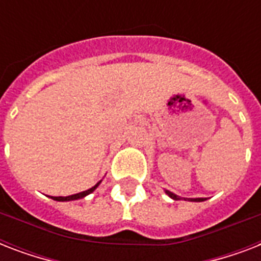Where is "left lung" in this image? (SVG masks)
<instances>
[{
	"label": "left lung",
	"instance_id": "8db88e82",
	"mask_svg": "<svg viewBox=\"0 0 261 261\" xmlns=\"http://www.w3.org/2000/svg\"><path fill=\"white\" fill-rule=\"evenodd\" d=\"M165 194H167L169 198L173 199V200H180V199H184V200L188 199V200H191V202H203V200H206L204 198H181V196H177V195L173 194V192H171V191H168V190H165Z\"/></svg>",
	"mask_w": 261,
	"mask_h": 261
}]
</instances>
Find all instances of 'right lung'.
<instances>
[{
  "label": "right lung",
  "instance_id": "1",
  "mask_svg": "<svg viewBox=\"0 0 261 261\" xmlns=\"http://www.w3.org/2000/svg\"><path fill=\"white\" fill-rule=\"evenodd\" d=\"M101 182V180L96 184V186H93L92 188H89V190L87 191H83V192H79V194H74V195H70V196H50L51 199H54V200H58V202H69V200H79V199H83L85 198L87 195L92 194L96 188L98 187V184Z\"/></svg>",
  "mask_w": 261,
  "mask_h": 261
}]
</instances>
